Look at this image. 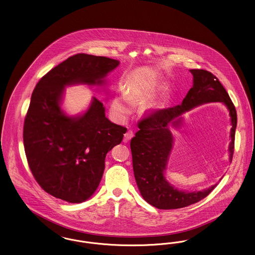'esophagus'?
I'll use <instances>...</instances> for the list:
<instances>
[{
  "label": "esophagus",
  "instance_id": "1",
  "mask_svg": "<svg viewBox=\"0 0 255 255\" xmlns=\"http://www.w3.org/2000/svg\"><path fill=\"white\" fill-rule=\"evenodd\" d=\"M134 136L132 130H128V132L125 133V142H128Z\"/></svg>",
  "mask_w": 255,
  "mask_h": 255
}]
</instances>
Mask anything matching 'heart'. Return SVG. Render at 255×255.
Here are the masks:
<instances>
[{"label":"heart","mask_w":255,"mask_h":255,"mask_svg":"<svg viewBox=\"0 0 255 255\" xmlns=\"http://www.w3.org/2000/svg\"><path fill=\"white\" fill-rule=\"evenodd\" d=\"M129 101H134V96L132 93H129L128 98H127L125 95H118L116 96L112 102V109L119 114L125 115L129 111Z\"/></svg>","instance_id":"obj_1"}]
</instances>
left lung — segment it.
Listing matches in <instances>:
<instances>
[{
    "mask_svg": "<svg viewBox=\"0 0 255 255\" xmlns=\"http://www.w3.org/2000/svg\"><path fill=\"white\" fill-rule=\"evenodd\" d=\"M193 86L181 105L156 111L138 123L139 130L130 142L133 171L138 188L144 199L161 210H175L197 203L207 197L217 186L197 192L179 191L171 187L164 177L166 162L172 148L173 138L168 125L177 127L186 111L205 103H224L232 117L231 161L234 152L237 113L233 101L218 78L205 69H190Z\"/></svg>",
    "mask_w": 255,
    "mask_h": 255,
    "instance_id": "left-lung-1",
    "label": "left lung"
}]
</instances>
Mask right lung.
I'll return each instance as SVG.
<instances>
[{
  "label": "right lung",
  "mask_w": 255,
  "mask_h": 255,
  "mask_svg": "<svg viewBox=\"0 0 255 255\" xmlns=\"http://www.w3.org/2000/svg\"><path fill=\"white\" fill-rule=\"evenodd\" d=\"M118 65L111 58L78 53L49 70L34 89L23 123L24 151L36 182L56 198L89 199L99 186L107 153L127 132L106 117L96 97L83 116H66L60 108L64 88L100 85Z\"/></svg>",
  "instance_id": "add662e5"
}]
</instances>
